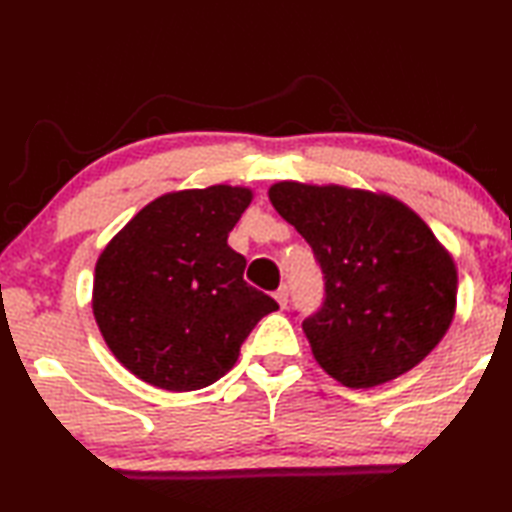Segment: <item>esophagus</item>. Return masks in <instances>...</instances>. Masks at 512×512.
Listing matches in <instances>:
<instances>
[{
	"label": "esophagus",
	"instance_id": "34e87169",
	"mask_svg": "<svg viewBox=\"0 0 512 512\" xmlns=\"http://www.w3.org/2000/svg\"><path fill=\"white\" fill-rule=\"evenodd\" d=\"M275 300H277V305H280L282 309L287 307V302H289V287H287V284H282V287L275 291Z\"/></svg>",
	"mask_w": 512,
	"mask_h": 512
}]
</instances>
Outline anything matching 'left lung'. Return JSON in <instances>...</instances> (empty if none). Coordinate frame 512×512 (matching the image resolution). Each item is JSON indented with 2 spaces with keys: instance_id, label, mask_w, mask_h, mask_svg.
I'll use <instances>...</instances> for the list:
<instances>
[{
  "instance_id": "1",
  "label": "left lung",
  "mask_w": 512,
  "mask_h": 512,
  "mask_svg": "<svg viewBox=\"0 0 512 512\" xmlns=\"http://www.w3.org/2000/svg\"><path fill=\"white\" fill-rule=\"evenodd\" d=\"M268 198L325 277L323 307L302 320L318 366L348 388L418 366L452 325L458 287L454 259L429 225L368 189L284 180Z\"/></svg>"
}]
</instances>
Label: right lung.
<instances>
[{"instance_id": "1", "label": "right lung", "mask_w": 512, "mask_h": 512, "mask_svg": "<svg viewBox=\"0 0 512 512\" xmlns=\"http://www.w3.org/2000/svg\"><path fill=\"white\" fill-rule=\"evenodd\" d=\"M248 187L183 189L142 207L94 268L92 311L103 341L137 379L173 393L223 377L277 302L244 280L228 235Z\"/></svg>"}]
</instances>
